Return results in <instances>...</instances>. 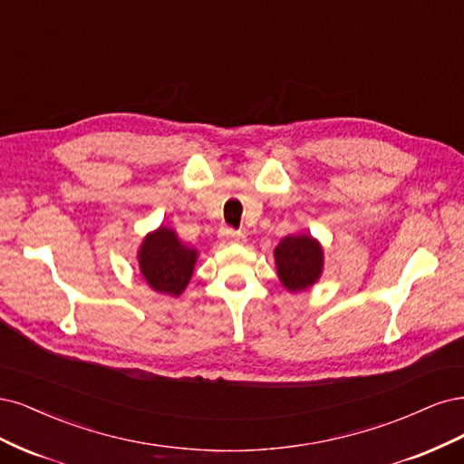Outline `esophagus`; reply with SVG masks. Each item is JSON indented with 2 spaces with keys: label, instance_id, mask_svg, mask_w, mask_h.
<instances>
[{
  "label": "esophagus",
  "instance_id": "1",
  "mask_svg": "<svg viewBox=\"0 0 464 464\" xmlns=\"http://www.w3.org/2000/svg\"><path fill=\"white\" fill-rule=\"evenodd\" d=\"M219 237H221V241H223V243H237V245H243V243L246 241L245 235H243L241 231L233 229V227H223V229H221V233H219Z\"/></svg>",
  "mask_w": 464,
  "mask_h": 464
}]
</instances>
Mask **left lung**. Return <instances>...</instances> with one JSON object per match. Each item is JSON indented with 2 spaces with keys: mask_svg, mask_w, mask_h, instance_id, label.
I'll use <instances>...</instances> for the list:
<instances>
[{
  "mask_svg": "<svg viewBox=\"0 0 464 464\" xmlns=\"http://www.w3.org/2000/svg\"><path fill=\"white\" fill-rule=\"evenodd\" d=\"M277 274L289 291H303L318 281L322 274V248L308 235H289L276 246Z\"/></svg>",
  "mask_w": 464,
  "mask_h": 464,
  "instance_id": "left-lung-1",
  "label": "left lung"
}]
</instances>
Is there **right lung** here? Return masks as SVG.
Instances as JSON below:
<instances>
[{"label":"right lung","instance_id":"1","mask_svg":"<svg viewBox=\"0 0 464 464\" xmlns=\"http://www.w3.org/2000/svg\"><path fill=\"white\" fill-rule=\"evenodd\" d=\"M197 250L179 241L175 231L160 227L150 233L140 246L139 264L144 279L154 291L181 295L192 276Z\"/></svg>","mask_w":464,"mask_h":464}]
</instances>
